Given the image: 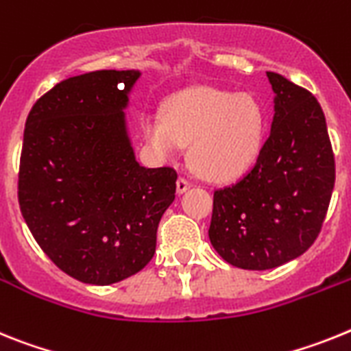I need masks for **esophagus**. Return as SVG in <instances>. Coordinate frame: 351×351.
Returning <instances> with one entry per match:
<instances>
[{"label": "esophagus", "instance_id": "34e87169", "mask_svg": "<svg viewBox=\"0 0 351 351\" xmlns=\"http://www.w3.org/2000/svg\"><path fill=\"white\" fill-rule=\"evenodd\" d=\"M189 189H191V182L185 176H180L178 182H176V191H178V194L187 193Z\"/></svg>", "mask_w": 351, "mask_h": 351}]
</instances>
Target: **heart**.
Instances as JSON below:
<instances>
[{"instance_id":"b5f03b06","label":"heart","mask_w":351,"mask_h":351,"mask_svg":"<svg viewBox=\"0 0 351 351\" xmlns=\"http://www.w3.org/2000/svg\"><path fill=\"white\" fill-rule=\"evenodd\" d=\"M265 117L247 93L215 88L185 90L167 100L164 114L145 112L146 143L162 158H175L191 143V160L212 180H231L249 167L260 150Z\"/></svg>"}]
</instances>
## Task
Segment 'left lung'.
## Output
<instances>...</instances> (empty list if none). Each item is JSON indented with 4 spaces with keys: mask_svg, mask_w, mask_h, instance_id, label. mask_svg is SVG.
Instances as JSON below:
<instances>
[{
    "mask_svg": "<svg viewBox=\"0 0 351 351\" xmlns=\"http://www.w3.org/2000/svg\"><path fill=\"white\" fill-rule=\"evenodd\" d=\"M276 91L270 136L254 166L233 185L213 191L208 237L233 267L268 270L304 254L327 215L336 160L316 97L267 72Z\"/></svg>",
    "mask_w": 351,
    "mask_h": 351,
    "instance_id": "1",
    "label": "left lung"
}]
</instances>
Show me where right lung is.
I'll return each instance as SVG.
<instances>
[{"label":"right lung","mask_w":351,"mask_h":351,"mask_svg":"<svg viewBox=\"0 0 351 351\" xmlns=\"http://www.w3.org/2000/svg\"><path fill=\"white\" fill-rule=\"evenodd\" d=\"M136 70L69 77L26 120L17 196L42 251L70 277L112 285L154 258L157 228L176 193L173 167H143L121 109Z\"/></svg>","instance_id":"obj_1"}]
</instances>
